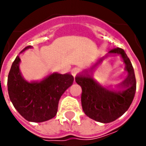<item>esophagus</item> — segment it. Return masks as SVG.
I'll return each instance as SVG.
<instances>
[{"instance_id":"34e87169","label":"esophagus","mask_w":146,"mask_h":146,"mask_svg":"<svg viewBox=\"0 0 146 146\" xmlns=\"http://www.w3.org/2000/svg\"><path fill=\"white\" fill-rule=\"evenodd\" d=\"M79 72H80V69L77 68V67H75V68H73V70H72V71H71V73H72V75H73V76H76V74H77Z\"/></svg>"}]
</instances>
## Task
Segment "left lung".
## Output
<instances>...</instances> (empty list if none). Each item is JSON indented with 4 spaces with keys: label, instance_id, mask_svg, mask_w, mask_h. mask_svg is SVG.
Wrapping results in <instances>:
<instances>
[{
    "label": "left lung",
    "instance_id": "obj_1",
    "mask_svg": "<svg viewBox=\"0 0 146 146\" xmlns=\"http://www.w3.org/2000/svg\"><path fill=\"white\" fill-rule=\"evenodd\" d=\"M109 54H120L126 65L125 70L128 76L118 86L122 89L121 91H113L102 87L94 80L88 71L75 78L76 83L82 88L81 102L84 113L91 119L104 123L117 120L128 110L136 89L133 67L124 50L117 48L110 50ZM102 60L103 58H101L98 63ZM98 64L92 66L90 71H92Z\"/></svg>",
    "mask_w": 146,
    "mask_h": 146
}]
</instances>
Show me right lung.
Listing matches in <instances>:
<instances>
[{
    "mask_svg": "<svg viewBox=\"0 0 146 146\" xmlns=\"http://www.w3.org/2000/svg\"><path fill=\"white\" fill-rule=\"evenodd\" d=\"M32 48L26 47L21 52ZM19 56L13 63L7 79L8 94L17 111L26 120L40 123L57 114L59 100L73 84L74 78L70 73H54L40 82H29L19 71Z\"/></svg>",
    "mask_w": 146,
    "mask_h": 146,
    "instance_id": "add662e5",
    "label": "right lung"
}]
</instances>
